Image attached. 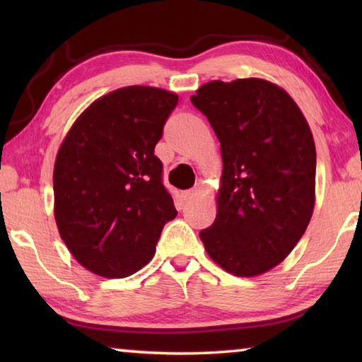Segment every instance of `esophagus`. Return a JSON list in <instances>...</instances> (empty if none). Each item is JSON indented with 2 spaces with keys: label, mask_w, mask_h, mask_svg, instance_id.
Listing matches in <instances>:
<instances>
[{
  "label": "esophagus",
  "mask_w": 362,
  "mask_h": 362,
  "mask_svg": "<svg viewBox=\"0 0 362 362\" xmlns=\"http://www.w3.org/2000/svg\"><path fill=\"white\" fill-rule=\"evenodd\" d=\"M199 189H201V185L198 183V185H194L192 189H187V192H183V193H182L183 199H192V198H194V196L199 193Z\"/></svg>",
  "instance_id": "obj_1"
}]
</instances>
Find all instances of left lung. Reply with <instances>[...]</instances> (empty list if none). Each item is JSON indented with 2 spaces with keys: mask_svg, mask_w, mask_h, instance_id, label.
Masks as SVG:
<instances>
[{
  "mask_svg": "<svg viewBox=\"0 0 362 362\" xmlns=\"http://www.w3.org/2000/svg\"><path fill=\"white\" fill-rule=\"evenodd\" d=\"M192 102L223 161L217 217L199 238L225 272L259 276L292 252L313 216V134L292 97L262 78L209 81Z\"/></svg>",
  "mask_w": 362,
  "mask_h": 362,
  "instance_id": "obj_1",
  "label": "left lung"
}]
</instances>
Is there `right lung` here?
I'll return each mask as SVG.
<instances>
[{
    "mask_svg": "<svg viewBox=\"0 0 362 362\" xmlns=\"http://www.w3.org/2000/svg\"><path fill=\"white\" fill-rule=\"evenodd\" d=\"M179 95L126 86L99 97L73 122L54 164V217L79 265L103 278L148 263L177 216L155 146Z\"/></svg>",
    "mask_w": 362,
    "mask_h": 362,
    "instance_id": "1",
    "label": "right lung"
}]
</instances>
